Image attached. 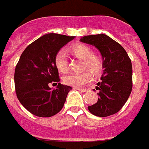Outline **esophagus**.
I'll return each mask as SVG.
<instances>
[{
	"mask_svg": "<svg viewBox=\"0 0 149 149\" xmlns=\"http://www.w3.org/2000/svg\"><path fill=\"white\" fill-rule=\"evenodd\" d=\"M76 90H78L79 91H82V92H86V91H89V89H86V88H83V89H80V88H76Z\"/></svg>",
	"mask_w": 149,
	"mask_h": 149,
	"instance_id": "esophagus-1",
	"label": "esophagus"
}]
</instances>
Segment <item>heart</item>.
Returning <instances> with one entry per match:
<instances>
[{"instance_id": "1", "label": "heart", "mask_w": 149, "mask_h": 149, "mask_svg": "<svg viewBox=\"0 0 149 149\" xmlns=\"http://www.w3.org/2000/svg\"><path fill=\"white\" fill-rule=\"evenodd\" d=\"M71 52L74 55L83 59L82 69L89 68L94 74H98L102 67V62L97 55H92V51L86 45L76 44L72 47ZM55 65L59 71L65 72L68 69V60L66 52L63 50L58 51L55 56ZM94 74L91 70H83L78 73H70L64 76L65 84L74 87H80L91 82Z\"/></svg>"}]
</instances>
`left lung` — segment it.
<instances>
[{"instance_id": "1", "label": "left lung", "mask_w": 149, "mask_h": 149, "mask_svg": "<svg viewBox=\"0 0 149 149\" xmlns=\"http://www.w3.org/2000/svg\"><path fill=\"white\" fill-rule=\"evenodd\" d=\"M80 41L97 47L103 60L102 81L96 87L99 97L88 109L102 118L114 114L123 107L132 91L131 59L123 47L105 34L86 36Z\"/></svg>"}]
</instances>
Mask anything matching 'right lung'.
Masks as SVG:
<instances>
[{
  "mask_svg": "<svg viewBox=\"0 0 149 149\" xmlns=\"http://www.w3.org/2000/svg\"><path fill=\"white\" fill-rule=\"evenodd\" d=\"M74 38L46 34L29 44L20 55L14 74L16 94L19 102L32 114L49 118L63 109L72 88L59 83L55 56ZM52 82L58 84L56 89L49 87Z\"/></svg>",
  "mask_w": 149,
  "mask_h": 149,
  "instance_id": "add662e5",
  "label": "right lung"
}]
</instances>
